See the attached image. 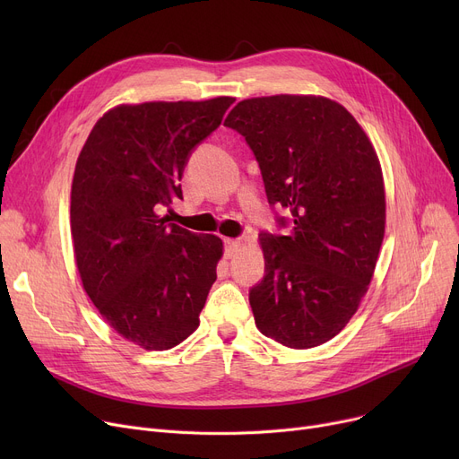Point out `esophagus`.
<instances>
[{"label": "esophagus", "instance_id": "obj_1", "mask_svg": "<svg viewBox=\"0 0 459 459\" xmlns=\"http://www.w3.org/2000/svg\"><path fill=\"white\" fill-rule=\"evenodd\" d=\"M239 246H242V242L239 239H234V238H225V253L227 256H234V253L239 249Z\"/></svg>", "mask_w": 459, "mask_h": 459}]
</instances>
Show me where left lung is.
Here are the masks:
<instances>
[{
  "mask_svg": "<svg viewBox=\"0 0 459 459\" xmlns=\"http://www.w3.org/2000/svg\"><path fill=\"white\" fill-rule=\"evenodd\" d=\"M225 126L255 152L270 204L292 213L286 236H258L266 275L249 292L255 324L286 348L320 346L346 327L374 277L385 236L374 144L344 106L316 94L242 100Z\"/></svg>",
  "mask_w": 459,
  "mask_h": 459,
  "instance_id": "1",
  "label": "left lung"
}]
</instances>
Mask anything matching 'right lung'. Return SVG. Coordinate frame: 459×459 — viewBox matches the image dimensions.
I'll return each mask as SVG.
<instances>
[{
  "label": "right lung",
  "mask_w": 459,
  "mask_h": 459,
  "mask_svg": "<svg viewBox=\"0 0 459 459\" xmlns=\"http://www.w3.org/2000/svg\"><path fill=\"white\" fill-rule=\"evenodd\" d=\"M232 96L120 104L92 126L70 191V230L83 290L104 322L163 351L199 327L223 256L221 238L167 223L182 199L191 149L221 125Z\"/></svg>",
  "instance_id": "add662e5"
}]
</instances>
